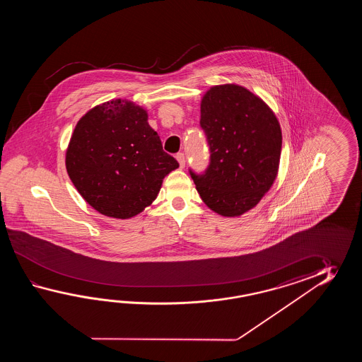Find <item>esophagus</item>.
Masks as SVG:
<instances>
[{"label":"esophagus","mask_w":362,"mask_h":362,"mask_svg":"<svg viewBox=\"0 0 362 362\" xmlns=\"http://www.w3.org/2000/svg\"><path fill=\"white\" fill-rule=\"evenodd\" d=\"M176 159H177L178 164H180V168H184L185 162H186L184 153H178V154L176 155Z\"/></svg>","instance_id":"esophagus-1"}]
</instances>
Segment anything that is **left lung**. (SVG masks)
<instances>
[{
	"label": "left lung",
	"mask_w": 362,
	"mask_h": 362,
	"mask_svg": "<svg viewBox=\"0 0 362 362\" xmlns=\"http://www.w3.org/2000/svg\"><path fill=\"white\" fill-rule=\"evenodd\" d=\"M200 127L211 153L203 175L190 170L200 198L218 215H243L277 177L282 147L277 117L246 88L216 85L200 102Z\"/></svg>",
	"instance_id": "left-lung-1"
}]
</instances>
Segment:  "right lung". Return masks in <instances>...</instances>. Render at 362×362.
<instances>
[{"label": "right lung", "instance_id": "obj_1", "mask_svg": "<svg viewBox=\"0 0 362 362\" xmlns=\"http://www.w3.org/2000/svg\"><path fill=\"white\" fill-rule=\"evenodd\" d=\"M66 168L77 192L102 215L131 218L150 206L178 168L147 123L146 110L112 100L89 110L69 139Z\"/></svg>", "mask_w": 362, "mask_h": 362}]
</instances>
